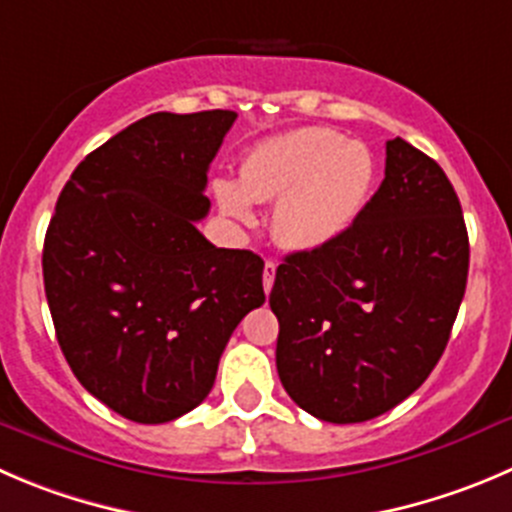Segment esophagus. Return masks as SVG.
Listing matches in <instances>:
<instances>
[{
  "mask_svg": "<svg viewBox=\"0 0 512 512\" xmlns=\"http://www.w3.org/2000/svg\"><path fill=\"white\" fill-rule=\"evenodd\" d=\"M274 279H276V264L274 261H266L264 264V291L269 294L271 286H274Z\"/></svg>",
  "mask_w": 512,
  "mask_h": 512,
  "instance_id": "esophagus-1",
  "label": "esophagus"
}]
</instances>
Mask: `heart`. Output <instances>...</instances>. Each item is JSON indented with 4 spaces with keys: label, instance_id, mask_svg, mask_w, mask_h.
I'll use <instances>...</instances> for the list:
<instances>
[{
    "label": "heart",
    "instance_id": "1",
    "mask_svg": "<svg viewBox=\"0 0 512 512\" xmlns=\"http://www.w3.org/2000/svg\"><path fill=\"white\" fill-rule=\"evenodd\" d=\"M374 158L367 145L332 128H299L253 145L241 180H218L221 211L238 223L251 203H276L274 233L284 246L314 251L337 241L367 206Z\"/></svg>",
    "mask_w": 512,
    "mask_h": 512
}]
</instances>
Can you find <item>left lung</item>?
Listing matches in <instances>:
<instances>
[{
  "label": "left lung",
  "mask_w": 512,
  "mask_h": 512,
  "mask_svg": "<svg viewBox=\"0 0 512 512\" xmlns=\"http://www.w3.org/2000/svg\"><path fill=\"white\" fill-rule=\"evenodd\" d=\"M470 243L445 170L387 140L379 191L329 246L289 253L269 294L276 369L301 410L367 422L440 362L465 296Z\"/></svg>",
  "instance_id": "left-lung-1"
}]
</instances>
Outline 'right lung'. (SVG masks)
I'll use <instances>...</instances> for the list:
<instances>
[{"label":"right lung","mask_w":512,"mask_h":512,"mask_svg":"<svg viewBox=\"0 0 512 512\" xmlns=\"http://www.w3.org/2000/svg\"><path fill=\"white\" fill-rule=\"evenodd\" d=\"M236 113H153L75 168L45 236L57 342L82 387L140 425L198 407L238 321L259 309L264 261L216 248L208 165Z\"/></svg>","instance_id":"add662e5"}]
</instances>
